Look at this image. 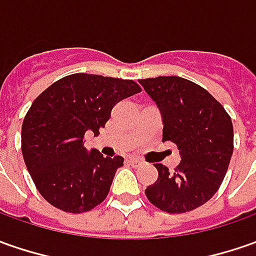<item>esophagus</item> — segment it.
I'll list each match as a JSON object with an SVG mask.
<instances>
[{"mask_svg": "<svg viewBox=\"0 0 256 256\" xmlns=\"http://www.w3.org/2000/svg\"><path fill=\"white\" fill-rule=\"evenodd\" d=\"M128 164L133 166V167H140V166L143 164V162L138 160V158H128Z\"/></svg>", "mask_w": 256, "mask_h": 256, "instance_id": "obj_1", "label": "esophagus"}]
</instances>
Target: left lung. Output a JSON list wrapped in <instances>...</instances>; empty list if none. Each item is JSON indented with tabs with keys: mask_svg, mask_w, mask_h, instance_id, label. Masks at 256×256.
<instances>
[{
	"mask_svg": "<svg viewBox=\"0 0 256 256\" xmlns=\"http://www.w3.org/2000/svg\"><path fill=\"white\" fill-rule=\"evenodd\" d=\"M163 119V142L178 147L180 164L170 172L156 164L158 178L146 188L148 201L168 214L188 212L216 194L234 152L230 114L212 94L180 76L140 79Z\"/></svg>",
	"mask_w": 256,
	"mask_h": 256,
	"instance_id": "8db88e82",
	"label": "left lung"
}]
</instances>
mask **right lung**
Segmentation results:
<instances>
[{
    "label": "right lung",
    "instance_id": "obj_1",
    "mask_svg": "<svg viewBox=\"0 0 256 256\" xmlns=\"http://www.w3.org/2000/svg\"><path fill=\"white\" fill-rule=\"evenodd\" d=\"M138 92L133 80L74 74L34 100L24 119L21 148L32 180L50 206L80 214L108 197L124 158L88 152L84 133L99 134L113 106Z\"/></svg>",
    "mask_w": 256,
    "mask_h": 256
}]
</instances>
